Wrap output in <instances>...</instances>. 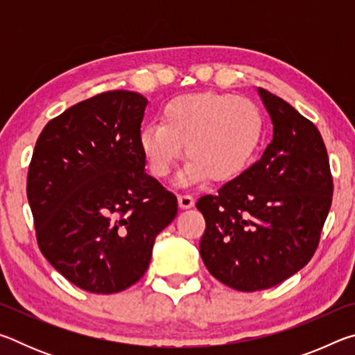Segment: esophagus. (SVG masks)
<instances>
[{
	"mask_svg": "<svg viewBox=\"0 0 355 355\" xmlns=\"http://www.w3.org/2000/svg\"><path fill=\"white\" fill-rule=\"evenodd\" d=\"M178 203L182 208H191L194 207V197L192 194H178Z\"/></svg>",
	"mask_w": 355,
	"mask_h": 355,
	"instance_id": "obj_1",
	"label": "esophagus"
}]
</instances>
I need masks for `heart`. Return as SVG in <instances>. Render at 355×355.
I'll return each instance as SVG.
<instances>
[{"mask_svg":"<svg viewBox=\"0 0 355 355\" xmlns=\"http://www.w3.org/2000/svg\"><path fill=\"white\" fill-rule=\"evenodd\" d=\"M263 116L254 101L230 94L178 95L164 105L161 123H147L139 144L155 177L169 175L184 155L189 158L182 182L209 177L227 182L243 173L261 142Z\"/></svg>","mask_w":355,"mask_h":355,"instance_id":"heart-1","label":"heart"}]
</instances>
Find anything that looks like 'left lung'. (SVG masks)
<instances>
[{"label": "left lung", "instance_id": "8db88e82", "mask_svg": "<svg viewBox=\"0 0 355 355\" xmlns=\"http://www.w3.org/2000/svg\"><path fill=\"white\" fill-rule=\"evenodd\" d=\"M274 137L241 175L196 207L205 218L200 255L213 277L238 291L279 285L320 244L334 194L320 130L266 89H258Z\"/></svg>", "mask_w": 355, "mask_h": 355}]
</instances>
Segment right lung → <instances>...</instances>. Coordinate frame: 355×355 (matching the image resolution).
Here are the masks:
<instances>
[{"instance_id":"add662e5","label":"right lung","mask_w":355,"mask_h":355,"mask_svg":"<svg viewBox=\"0 0 355 355\" xmlns=\"http://www.w3.org/2000/svg\"><path fill=\"white\" fill-rule=\"evenodd\" d=\"M146 106L136 92L98 94L51 119L35 142L26 194L39 249L89 293L135 285L177 216L175 194L144 171Z\"/></svg>"}]
</instances>
